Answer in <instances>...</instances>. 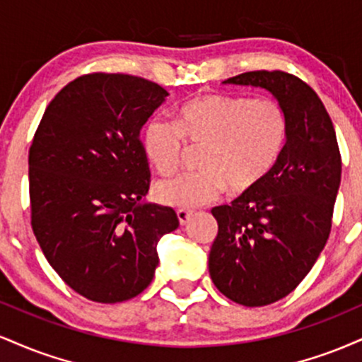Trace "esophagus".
I'll use <instances>...</instances> for the list:
<instances>
[{"label": "esophagus", "instance_id": "1", "mask_svg": "<svg viewBox=\"0 0 362 362\" xmlns=\"http://www.w3.org/2000/svg\"><path fill=\"white\" fill-rule=\"evenodd\" d=\"M192 214H194L192 211H189V209H178L177 211V218H178V221H180V224H185L187 221H189L190 216Z\"/></svg>", "mask_w": 362, "mask_h": 362}]
</instances>
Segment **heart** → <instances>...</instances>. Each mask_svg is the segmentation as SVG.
Segmentation results:
<instances>
[{
    "mask_svg": "<svg viewBox=\"0 0 362 362\" xmlns=\"http://www.w3.org/2000/svg\"><path fill=\"white\" fill-rule=\"evenodd\" d=\"M288 117L272 98L206 93L178 107L177 120L155 117L143 132V149L161 175L182 167L187 144L204 146L201 172L155 185L160 202L197 207L214 201L224 189L242 195L257 189L284 151Z\"/></svg>",
    "mask_w": 362,
    "mask_h": 362,
    "instance_id": "b5f03b06",
    "label": "heart"
}]
</instances>
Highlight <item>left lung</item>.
<instances>
[{
  "mask_svg": "<svg viewBox=\"0 0 362 362\" xmlns=\"http://www.w3.org/2000/svg\"><path fill=\"white\" fill-rule=\"evenodd\" d=\"M223 83L265 88L288 117L276 167L252 192L211 213L218 236L209 252L214 286L243 306L288 296L325 247L342 161L330 115L311 86L284 71H248Z\"/></svg>",
  "mask_w": 362,
  "mask_h": 362,
  "instance_id": "8db88e82",
  "label": "left lung"
}]
</instances>
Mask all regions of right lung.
<instances>
[{
	"label": "right lung",
	"instance_id": "1",
	"mask_svg": "<svg viewBox=\"0 0 362 362\" xmlns=\"http://www.w3.org/2000/svg\"><path fill=\"white\" fill-rule=\"evenodd\" d=\"M168 91L120 73L83 74L45 109L28 151L32 230L51 267L86 300L120 303L148 288L156 245L178 228L144 202L141 127Z\"/></svg>",
	"mask_w": 362,
	"mask_h": 362
}]
</instances>
